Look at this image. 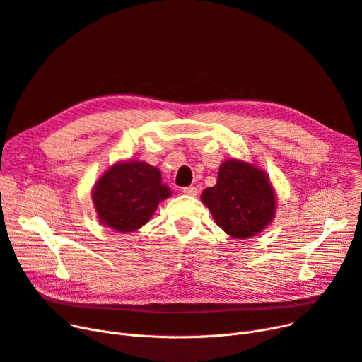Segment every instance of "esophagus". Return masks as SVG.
<instances>
[{"instance_id":"34e87169","label":"esophagus","mask_w":362,"mask_h":362,"mask_svg":"<svg viewBox=\"0 0 362 362\" xmlns=\"http://www.w3.org/2000/svg\"><path fill=\"white\" fill-rule=\"evenodd\" d=\"M182 192L186 194V195H191V197H197L198 195V189L195 188V186H188V188H183Z\"/></svg>"}]
</instances>
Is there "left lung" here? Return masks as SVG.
I'll return each instance as SVG.
<instances>
[{
    "label": "left lung",
    "instance_id": "left-lung-1",
    "mask_svg": "<svg viewBox=\"0 0 362 362\" xmlns=\"http://www.w3.org/2000/svg\"><path fill=\"white\" fill-rule=\"evenodd\" d=\"M202 202L226 234L242 240L262 233L277 209L269 174L253 163L234 158L221 164L216 185L203 191Z\"/></svg>",
    "mask_w": 362,
    "mask_h": 362
}]
</instances>
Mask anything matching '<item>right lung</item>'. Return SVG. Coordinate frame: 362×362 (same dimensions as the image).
Listing matches in <instances>:
<instances>
[{"label": "right lung", "instance_id": "1", "mask_svg": "<svg viewBox=\"0 0 362 362\" xmlns=\"http://www.w3.org/2000/svg\"><path fill=\"white\" fill-rule=\"evenodd\" d=\"M171 197L159 168L144 160H119L95 182L90 198L101 225L132 233L151 221L158 204Z\"/></svg>", "mask_w": 362, "mask_h": 362}]
</instances>
